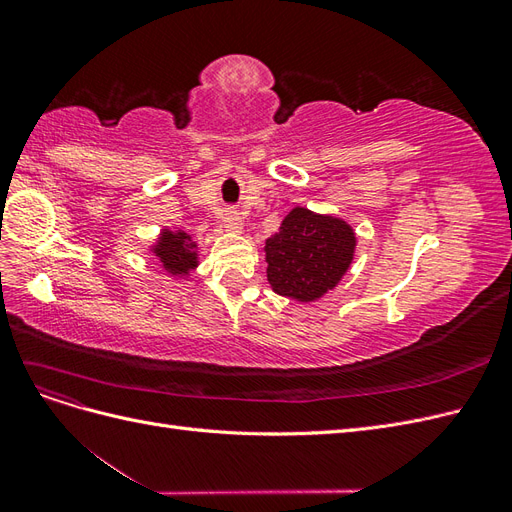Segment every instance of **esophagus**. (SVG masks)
Returning a JSON list of instances; mask_svg holds the SVG:
<instances>
[{
	"label": "esophagus",
	"mask_w": 512,
	"mask_h": 512,
	"mask_svg": "<svg viewBox=\"0 0 512 512\" xmlns=\"http://www.w3.org/2000/svg\"><path fill=\"white\" fill-rule=\"evenodd\" d=\"M224 228L228 232H241L243 228V218L237 211H226L224 213Z\"/></svg>",
	"instance_id": "1"
}]
</instances>
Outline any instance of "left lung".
Masks as SVG:
<instances>
[{"mask_svg":"<svg viewBox=\"0 0 512 512\" xmlns=\"http://www.w3.org/2000/svg\"><path fill=\"white\" fill-rule=\"evenodd\" d=\"M356 235L335 215L294 207L280 230L265 241L267 280L282 297L312 303L333 290L348 273Z\"/></svg>","mask_w":512,"mask_h":512,"instance_id":"left-lung-1","label":"left lung"}]
</instances>
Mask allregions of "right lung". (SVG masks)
Instances as JSON below:
<instances>
[{"label":"right lung","mask_w":512,"mask_h":512,"mask_svg":"<svg viewBox=\"0 0 512 512\" xmlns=\"http://www.w3.org/2000/svg\"><path fill=\"white\" fill-rule=\"evenodd\" d=\"M151 254L173 277H188L198 267V243L183 230L162 228L156 243L151 245Z\"/></svg>","instance_id":"obj_1"}]
</instances>
